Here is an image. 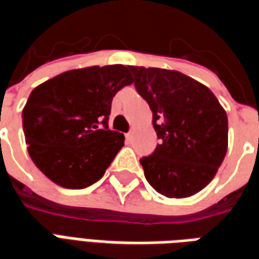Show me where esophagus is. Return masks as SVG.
<instances>
[{"instance_id": "esophagus-1", "label": "esophagus", "mask_w": 259, "mask_h": 259, "mask_svg": "<svg viewBox=\"0 0 259 259\" xmlns=\"http://www.w3.org/2000/svg\"><path fill=\"white\" fill-rule=\"evenodd\" d=\"M124 137H126V140L127 141H132V139H133V133L129 132V133H126V135H124Z\"/></svg>"}]
</instances>
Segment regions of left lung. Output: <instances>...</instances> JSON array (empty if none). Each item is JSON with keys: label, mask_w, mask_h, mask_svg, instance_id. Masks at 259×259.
I'll return each mask as SVG.
<instances>
[{"label": "left lung", "mask_w": 259, "mask_h": 259, "mask_svg": "<svg viewBox=\"0 0 259 259\" xmlns=\"http://www.w3.org/2000/svg\"><path fill=\"white\" fill-rule=\"evenodd\" d=\"M152 111L161 144L140 159L147 182L169 198L202 190L228 150V116L208 87L176 70L129 66Z\"/></svg>", "instance_id": "8db88e82"}]
</instances>
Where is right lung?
<instances>
[{
    "mask_svg": "<svg viewBox=\"0 0 259 259\" xmlns=\"http://www.w3.org/2000/svg\"><path fill=\"white\" fill-rule=\"evenodd\" d=\"M133 83L123 65L74 69L31 91L22 112L29 155L54 183L84 189L102 178L123 147L109 130L115 94Z\"/></svg>",
    "mask_w": 259,
    "mask_h": 259,
    "instance_id": "1",
    "label": "right lung"
}]
</instances>
